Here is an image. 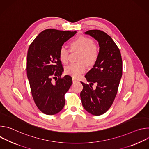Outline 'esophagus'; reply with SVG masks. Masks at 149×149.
Masks as SVG:
<instances>
[{
  "label": "esophagus",
  "instance_id": "34e87169",
  "mask_svg": "<svg viewBox=\"0 0 149 149\" xmlns=\"http://www.w3.org/2000/svg\"><path fill=\"white\" fill-rule=\"evenodd\" d=\"M78 80L76 79V78H72V82H77Z\"/></svg>",
  "mask_w": 149,
  "mask_h": 149
}]
</instances>
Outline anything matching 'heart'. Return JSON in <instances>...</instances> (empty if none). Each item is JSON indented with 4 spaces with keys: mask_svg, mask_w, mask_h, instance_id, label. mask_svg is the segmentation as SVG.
Wrapping results in <instances>:
<instances>
[{
    "mask_svg": "<svg viewBox=\"0 0 149 149\" xmlns=\"http://www.w3.org/2000/svg\"><path fill=\"white\" fill-rule=\"evenodd\" d=\"M72 50L81 51L77 63H71L65 67V74L74 78L79 77L87 70L86 62L88 65H93L98 60L100 55L98 47L94 44V40L86 36H80L70 43ZM59 58L62 62H67L68 59L69 50L64 46H62L58 52Z\"/></svg>",
    "mask_w": 149,
    "mask_h": 149,
    "instance_id": "obj_1",
    "label": "heart"
}]
</instances>
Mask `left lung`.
<instances>
[{
	"label": "left lung",
	"mask_w": 149,
	"mask_h": 149,
	"mask_svg": "<svg viewBox=\"0 0 149 149\" xmlns=\"http://www.w3.org/2000/svg\"><path fill=\"white\" fill-rule=\"evenodd\" d=\"M98 42L100 55L93 68L85 77L90 84L81 82L80 93L82 106L94 116H100L110 108L117 93L122 76L123 62L119 48L113 39L100 30L85 32ZM95 83L96 87H92Z\"/></svg>",
	"instance_id": "obj_1"
}]
</instances>
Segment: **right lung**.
<instances>
[{"mask_svg":"<svg viewBox=\"0 0 149 149\" xmlns=\"http://www.w3.org/2000/svg\"><path fill=\"white\" fill-rule=\"evenodd\" d=\"M76 33L45 29L29 47L26 72L31 93L38 109L45 114L54 115L64 107V95L72 81L69 75L61 77L63 68L58 52L64 42ZM52 79H55V83Z\"/></svg>","mask_w":149,"mask_h":149,"instance_id":"right-lung-1","label":"right lung"}]
</instances>
